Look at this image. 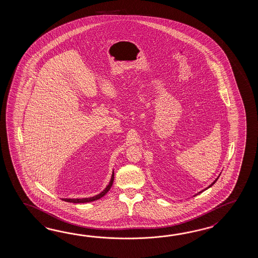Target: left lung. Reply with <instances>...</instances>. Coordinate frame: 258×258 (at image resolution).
I'll use <instances>...</instances> for the list:
<instances>
[{
	"mask_svg": "<svg viewBox=\"0 0 258 258\" xmlns=\"http://www.w3.org/2000/svg\"><path fill=\"white\" fill-rule=\"evenodd\" d=\"M219 177H218V178H217V179H216V180H215V181H213V182H212V183H211V184H210V185H209V186L208 187V188H209V187L212 186V185H213V184H214L215 182H216V181H218V179H219ZM208 188H206V189H205V190H207V189H208ZM205 190H203V191H205ZM203 191H201V192H198V194H201V192H203ZM198 194H197V195H196V196H198Z\"/></svg>",
	"mask_w": 258,
	"mask_h": 258,
	"instance_id": "left-lung-1",
	"label": "left lung"
}]
</instances>
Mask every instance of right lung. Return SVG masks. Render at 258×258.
I'll return each instance as SVG.
<instances>
[{"label": "right lung", "instance_id": "add662e5", "mask_svg": "<svg viewBox=\"0 0 258 258\" xmlns=\"http://www.w3.org/2000/svg\"><path fill=\"white\" fill-rule=\"evenodd\" d=\"M113 180H114V172H112V175H111V178H110V183L108 184V186L105 188L104 190L102 191V192L99 194V195H97V196H95V197H92V198H77V199H71V198H63L62 200L63 201H66V202H70V203H88V202H92V201H95V200H98L99 198H102V197H104L105 195L107 194V192H109V190L110 189V187L112 186V183H113Z\"/></svg>", "mask_w": 258, "mask_h": 258}]
</instances>
